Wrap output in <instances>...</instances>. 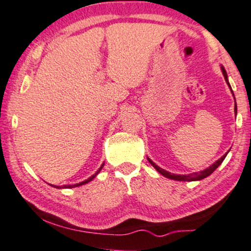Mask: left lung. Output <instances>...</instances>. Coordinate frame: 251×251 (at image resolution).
I'll list each match as a JSON object with an SVG mask.
<instances>
[{"label":"left lung","instance_id":"left-lung-1","mask_svg":"<svg viewBox=\"0 0 251 251\" xmlns=\"http://www.w3.org/2000/svg\"><path fill=\"white\" fill-rule=\"evenodd\" d=\"M221 70H222L223 76H225V79H226V84H228V87L230 88V90H231V87H230V84H229V81H228V75H226V72L225 67L221 66ZM231 93H232V90H231ZM232 96H234V93H232ZM236 113H237V105H236V101H235V115H236ZM226 154H228V152H226ZM226 154L223 155L222 157L219 158V160H217L216 162H215V163L211 164L210 167L207 168V169L202 170V172H200V173L189 174V175H177V174H172V173L167 172V170L162 169V168L158 167L157 164H155L154 162H152L151 160H150L149 157H148V161H149V163L151 164V166L154 167L155 169L157 170V172L161 174V175H163V176H164V177L170 178V179H175V181H187V182H191V181H201V179L205 178V177H208L209 175H211V174H213V173L215 172V170H216L217 168H219L220 164L222 163L223 161H225V158H226Z\"/></svg>","mask_w":251,"mask_h":251}]
</instances>
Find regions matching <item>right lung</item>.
<instances>
[{"instance_id":"1","label":"right lung","mask_w":251,"mask_h":251,"mask_svg":"<svg viewBox=\"0 0 251 251\" xmlns=\"http://www.w3.org/2000/svg\"><path fill=\"white\" fill-rule=\"evenodd\" d=\"M103 166H104V163H103V164H102V166H101V168H100V169H99V170H97V172H96L95 174H94V175H93V176H90V177H89V178H87V179H85V181H83V182H79V183H76V184H74V185H63V187H58V185H56V187H55V188H66V189H69V188H75V187H79V185H83V184H87V183H88V182H90V181H91V179H94V178H95V177H96V175H97V174H99L100 172H101V169H102V168H103ZM52 187H54V185H52Z\"/></svg>"}]
</instances>
